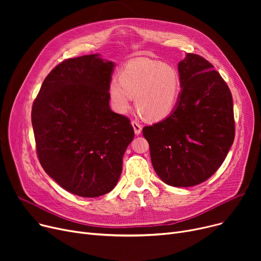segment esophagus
I'll list each match as a JSON object with an SVG mask.
<instances>
[{"mask_svg":"<svg viewBox=\"0 0 261 261\" xmlns=\"http://www.w3.org/2000/svg\"><path fill=\"white\" fill-rule=\"evenodd\" d=\"M132 126H133V129H134V133H135V135H140V134H141V132H142V125H140L139 122L133 121V122H132Z\"/></svg>","mask_w":261,"mask_h":261,"instance_id":"obj_1","label":"esophagus"}]
</instances>
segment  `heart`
Instances as JSON below:
<instances>
[{"label":"heart","instance_id":"b5f03b06","mask_svg":"<svg viewBox=\"0 0 261 261\" xmlns=\"http://www.w3.org/2000/svg\"><path fill=\"white\" fill-rule=\"evenodd\" d=\"M117 80L109 86V99L118 114H127L135 98L136 108L146 119L161 121L172 114L181 96L179 72L155 60H131L121 68Z\"/></svg>","mask_w":261,"mask_h":261}]
</instances>
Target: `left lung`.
I'll use <instances>...</instances> for the list:
<instances>
[{"label": "left lung", "instance_id": "obj_1", "mask_svg": "<svg viewBox=\"0 0 261 261\" xmlns=\"http://www.w3.org/2000/svg\"><path fill=\"white\" fill-rule=\"evenodd\" d=\"M181 96L170 116L147 126L152 166L170 186L190 187L211 177L234 143L231 93L214 66L199 55L186 54L177 64Z\"/></svg>", "mask_w": 261, "mask_h": 261}]
</instances>
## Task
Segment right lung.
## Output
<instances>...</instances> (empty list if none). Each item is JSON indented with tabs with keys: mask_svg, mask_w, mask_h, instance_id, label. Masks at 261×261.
Here are the masks:
<instances>
[{
	"mask_svg": "<svg viewBox=\"0 0 261 261\" xmlns=\"http://www.w3.org/2000/svg\"><path fill=\"white\" fill-rule=\"evenodd\" d=\"M114 67L99 54L64 60L44 79L33 105L41 166L79 197H100L116 186L134 138L130 120L109 105Z\"/></svg>",
	"mask_w": 261,
	"mask_h": 261,
	"instance_id": "right-lung-1",
	"label": "right lung"
}]
</instances>
